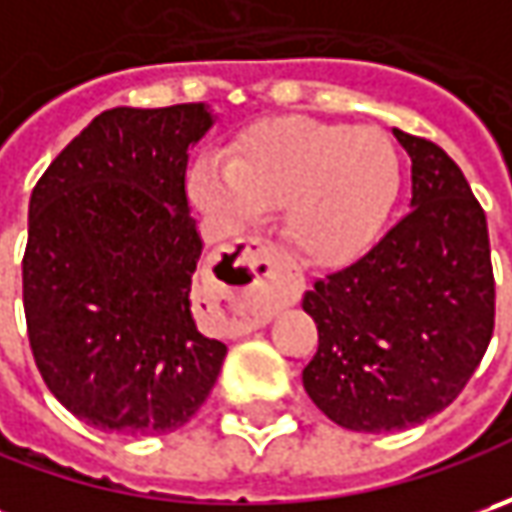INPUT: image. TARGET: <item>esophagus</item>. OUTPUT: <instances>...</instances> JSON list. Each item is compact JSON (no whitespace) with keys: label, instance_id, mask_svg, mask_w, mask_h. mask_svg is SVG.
<instances>
[{"label":"esophagus","instance_id":"esophagus-1","mask_svg":"<svg viewBox=\"0 0 512 512\" xmlns=\"http://www.w3.org/2000/svg\"><path fill=\"white\" fill-rule=\"evenodd\" d=\"M227 273H230V330L233 333H247L270 322L273 316V302L299 299V279L287 276L282 285H273L279 267H282V253L265 239H247L239 250H233L225 259Z\"/></svg>","mask_w":512,"mask_h":512}]
</instances>
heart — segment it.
<instances>
[{"instance_id": "obj_1", "label": "heart", "mask_w": 512, "mask_h": 512, "mask_svg": "<svg viewBox=\"0 0 512 512\" xmlns=\"http://www.w3.org/2000/svg\"><path fill=\"white\" fill-rule=\"evenodd\" d=\"M402 176V150L384 130L279 116L250 125L227 165L196 162L190 199L225 227L285 205L290 245L313 265L339 267L382 236Z\"/></svg>"}]
</instances>
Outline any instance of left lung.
I'll list each match as a JSON object with an SVG mask.
<instances>
[{
  "instance_id": "8db88e82",
  "label": "left lung",
  "mask_w": 512,
  "mask_h": 512,
  "mask_svg": "<svg viewBox=\"0 0 512 512\" xmlns=\"http://www.w3.org/2000/svg\"><path fill=\"white\" fill-rule=\"evenodd\" d=\"M393 136L413 162L410 213L302 302L319 327L307 396L356 433L442 413L476 373L496 316L487 219L464 173L439 145Z\"/></svg>"
}]
</instances>
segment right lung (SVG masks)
Listing matches in <instances>:
<instances>
[{"label": "right lung", "mask_w": 512, "mask_h": 512, "mask_svg": "<svg viewBox=\"0 0 512 512\" xmlns=\"http://www.w3.org/2000/svg\"><path fill=\"white\" fill-rule=\"evenodd\" d=\"M205 105L99 113L28 205L22 296L48 390L105 433H170L205 404L227 347L199 333L187 159L216 125Z\"/></svg>", "instance_id": "right-lung-1"}]
</instances>
